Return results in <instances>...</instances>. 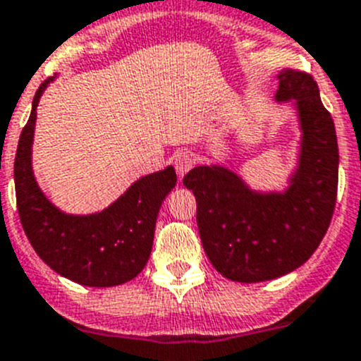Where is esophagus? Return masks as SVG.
I'll return each instance as SVG.
<instances>
[{
	"label": "esophagus",
	"instance_id": "34e87169",
	"mask_svg": "<svg viewBox=\"0 0 361 361\" xmlns=\"http://www.w3.org/2000/svg\"><path fill=\"white\" fill-rule=\"evenodd\" d=\"M174 167H176L178 176L183 178L185 174H187V172L194 167L192 154H190V152H187V150H180V152L174 156Z\"/></svg>",
	"mask_w": 361,
	"mask_h": 361
}]
</instances>
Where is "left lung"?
Returning a JSON list of instances; mask_svg holds the SVG:
<instances>
[{
  "label": "left lung",
  "instance_id": "obj_1",
  "mask_svg": "<svg viewBox=\"0 0 361 361\" xmlns=\"http://www.w3.org/2000/svg\"><path fill=\"white\" fill-rule=\"evenodd\" d=\"M274 102L290 103L300 128L296 165L283 190L255 189L224 165H200L183 178L198 203L205 255L219 274L240 283L274 280L302 267L324 240L336 203V130L316 81L283 71Z\"/></svg>",
  "mask_w": 361,
  "mask_h": 361
}]
</instances>
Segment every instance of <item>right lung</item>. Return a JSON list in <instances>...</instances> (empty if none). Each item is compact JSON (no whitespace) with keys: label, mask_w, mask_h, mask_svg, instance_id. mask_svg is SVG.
I'll return each mask as SVG.
<instances>
[{"label":"right lung","mask_w":361,"mask_h":361,"mask_svg":"<svg viewBox=\"0 0 361 361\" xmlns=\"http://www.w3.org/2000/svg\"><path fill=\"white\" fill-rule=\"evenodd\" d=\"M54 80L49 78L37 89L16 150L14 183L21 225L36 255L59 276L85 287L127 283L149 262L156 218L163 200L176 187V172L169 165L140 178L103 211L71 214L56 207L32 171L36 109Z\"/></svg>","instance_id":"1"}]
</instances>
